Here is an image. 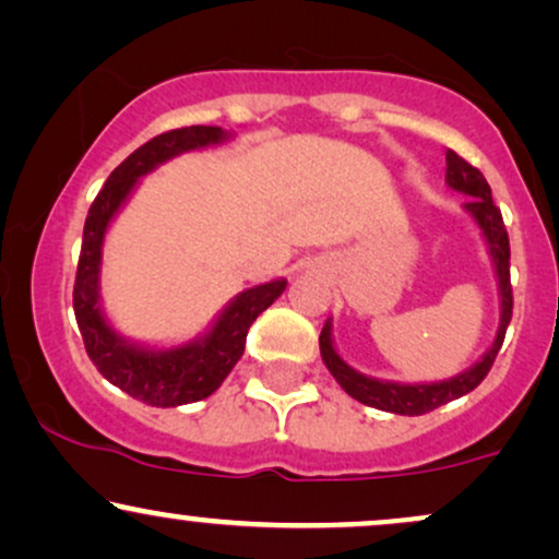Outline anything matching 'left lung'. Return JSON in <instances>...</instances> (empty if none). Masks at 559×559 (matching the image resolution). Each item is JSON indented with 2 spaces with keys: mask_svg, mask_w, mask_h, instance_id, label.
I'll return each mask as SVG.
<instances>
[{
  "mask_svg": "<svg viewBox=\"0 0 559 559\" xmlns=\"http://www.w3.org/2000/svg\"><path fill=\"white\" fill-rule=\"evenodd\" d=\"M445 185L450 190L466 194L468 203H463V211L472 215V221L479 228L484 245H487L489 262L497 278V294H500V325H497L495 341L489 344L479 359L463 372L453 374L448 380L435 382H395L372 378V374L359 372L354 369L344 356L338 354L333 341V318L325 320L320 333V356L325 361L328 372L333 374L335 382L346 390L352 399H356L365 406L380 408V412L401 414V416H421L427 412H435L437 406L461 399V395L472 393L479 382L487 378L489 367H492L497 352H500L502 338L513 318V288H510V241L506 224H502L500 207L495 205L492 190H489L487 179L481 177L479 169L466 164L459 153H445Z\"/></svg>",
  "mask_w": 559,
  "mask_h": 559,
  "instance_id": "left-lung-1",
  "label": "left lung"
}]
</instances>
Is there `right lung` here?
<instances>
[{
  "instance_id": "add662e5",
  "label": "right lung",
  "mask_w": 559,
  "mask_h": 559,
  "mask_svg": "<svg viewBox=\"0 0 559 559\" xmlns=\"http://www.w3.org/2000/svg\"><path fill=\"white\" fill-rule=\"evenodd\" d=\"M234 134L224 127H181L153 138L130 153L104 190L93 200L83 228L75 294V318L87 356L111 385L124 390L147 406L174 408L185 403L203 401L221 388L234 365L245 354L247 331L260 312H265L286 292V278H273L239 292L207 322L203 333L181 344H145L127 338L114 328L100 297V271H104V241L122 207L138 190L140 179L169 164L181 153L207 151L231 143Z\"/></svg>"
}]
</instances>
